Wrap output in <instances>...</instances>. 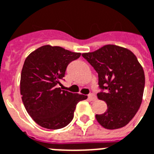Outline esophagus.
<instances>
[{
	"mask_svg": "<svg viewBox=\"0 0 154 154\" xmlns=\"http://www.w3.org/2000/svg\"><path fill=\"white\" fill-rule=\"evenodd\" d=\"M88 99L90 100L91 101H94V100H96V96L95 94H90V95H88Z\"/></svg>",
	"mask_w": 154,
	"mask_h": 154,
	"instance_id": "1",
	"label": "esophagus"
}]
</instances>
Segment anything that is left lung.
<instances>
[{"mask_svg": "<svg viewBox=\"0 0 154 154\" xmlns=\"http://www.w3.org/2000/svg\"><path fill=\"white\" fill-rule=\"evenodd\" d=\"M83 58L98 73V99L107 103L103 114L96 115L101 126L116 129L128 125L142 102L145 73L135 54L128 49L106 45Z\"/></svg>", "mask_w": 154, "mask_h": 154, "instance_id": "left-lung-1", "label": "left lung"}]
</instances>
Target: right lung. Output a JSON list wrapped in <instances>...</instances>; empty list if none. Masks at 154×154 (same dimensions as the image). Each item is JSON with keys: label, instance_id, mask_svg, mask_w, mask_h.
Here are the masks:
<instances>
[{"label": "right lung", "instance_id": "right-lung-1", "mask_svg": "<svg viewBox=\"0 0 154 154\" xmlns=\"http://www.w3.org/2000/svg\"><path fill=\"white\" fill-rule=\"evenodd\" d=\"M60 46H41L26 58L21 70L20 91L29 115L48 129L66 126L74 117L76 104L87 99L58 88L68 64L80 57Z\"/></svg>", "mask_w": 154, "mask_h": 154}]
</instances>
